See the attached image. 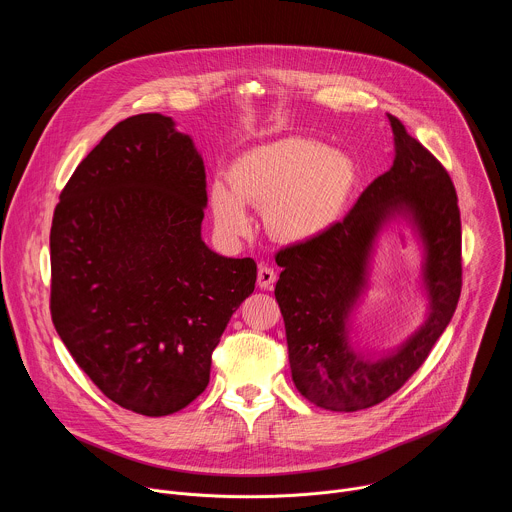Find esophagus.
<instances>
[{"label":"esophagus","instance_id":"34e87169","mask_svg":"<svg viewBox=\"0 0 512 512\" xmlns=\"http://www.w3.org/2000/svg\"><path fill=\"white\" fill-rule=\"evenodd\" d=\"M275 281H277L275 269L269 267V265H265V263H261L259 269H257V285H259L261 289H271Z\"/></svg>","mask_w":512,"mask_h":512}]
</instances>
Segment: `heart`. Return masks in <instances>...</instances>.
<instances>
[{
  "label": "heart",
  "instance_id": "obj_1",
  "mask_svg": "<svg viewBox=\"0 0 512 512\" xmlns=\"http://www.w3.org/2000/svg\"><path fill=\"white\" fill-rule=\"evenodd\" d=\"M356 182V168L342 152L308 137H281L243 152L229 182L208 192L214 223L225 237L251 231L245 204L265 210V225L281 243H308L340 218Z\"/></svg>",
  "mask_w": 512,
  "mask_h": 512
}]
</instances>
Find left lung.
<instances>
[{
	"instance_id": "left-lung-1",
	"label": "left lung",
	"mask_w": 512,
	"mask_h": 512,
	"mask_svg": "<svg viewBox=\"0 0 512 512\" xmlns=\"http://www.w3.org/2000/svg\"><path fill=\"white\" fill-rule=\"evenodd\" d=\"M387 117L395 141L391 170L367 186L340 223L275 257L283 267L275 300L285 322L291 379L308 401L328 411L369 409L399 391L444 334L460 300L456 188L405 125ZM389 222L411 226L420 239L428 316L399 347L369 355L351 344V312L368 288L374 245Z\"/></svg>"
}]
</instances>
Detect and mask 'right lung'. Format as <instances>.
Masks as SVG:
<instances>
[{"label":"right lung","mask_w":512,"mask_h":512,"mask_svg":"<svg viewBox=\"0 0 512 512\" xmlns=\"http://www.w3.org/2000/svg\"><path fill=\"white\" fill-rule=\"evenodd\" d=\"M204 162L172 117L117 123L60 194L50 229L54 328L87 377L139 415L184 409L255 289L257 265L202 241Z\"/></svg>","instance_id":"right-lung-1"}]
</instances>
